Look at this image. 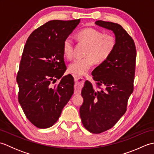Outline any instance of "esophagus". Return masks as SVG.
Listing matches in <instances>:
<instances>
[{
  "mask_svg": "<svg viewBox=\"0 0 154 154\" xmlns=\"http://www.w3.org/2000/svg\"><path fill=\"white\" fill-rule=\"evenodd\" d=\"M73 77L75 79V84H76V86H75V92L79 93L80 89H81V88L82 87V85H83V83L84 82L85 79H83V78L80 77L75 75H73Z\"/></svg>",
  "mask_w": 154,
  "mask_h": 154,
  "instance_id": "34e87169",
  "label": "esophagus"
}]
</instances>
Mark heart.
I'll list each match as a JSON object with an SVG mask.
<instances>
[{
	"label": "heart",
	"instance_id": "obj_1",
	"mask_svg": "<svg viewBox=\"0 0 154 154\" xmlns=\"http://www.w3.org/2000/svg\"><path fill=\"white\" fill-rule=\"evenodd\" d=\"M81 40L89 44L85 57L77 58L69 65V71L75 75H85L94 63L105 61L112 53L115 48L116 41L112 35L104 34L97 29L88 28L78 33ZM63 51L68 59H71L74 55L73 41L71 37L65 38L63 44Z\"/></svg>",
	"mask_w": 154,
	"mask_h": 154
}]
</instances>
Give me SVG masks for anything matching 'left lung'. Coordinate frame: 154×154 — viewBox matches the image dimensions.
<instances>
[{
    "label": "left lung",
    "instance_id": "left-lung-1",
    "mask_svg": "<svg viewBox=\"0 0 154 154\" xmlns=\"http://www.w3.org/2000/svg\"><path fill=\"white\" fill-rule=\"evenodd\" d=\"M94 23L112 31L116 41L112 53L92 72L93 79L103 89L96 91L86 81L81 91L82 123L90 132L100 134L113 127L126 112L134 89L136 50L132 38L120 24L103 20Z\"/></svg>",
    "mask_w": 154,
    "mask_h": 154
}]
</instances>
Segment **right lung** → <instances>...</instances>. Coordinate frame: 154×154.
<instances>
[{
	"mask_svg": "<svg viewBox=\"0 0 154 154\" xmlns=\"http://www.w3.org/2000/svg\"><path fill=\"white\" fill-rule=\"evenodd\" d=\"M73 20L49 21L28 37L16 77L18 101L27 119L39 128L57 122L74 93V79L66 71L63 42L79 24ZM61 79L57 86H53Z\"/></svg>",
	"mask_w": 154,
	"mask_h": 154,
	"instance_id": "obj_1",
	"label": "right lung"
}]
</instances>
